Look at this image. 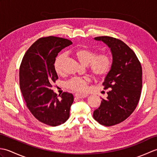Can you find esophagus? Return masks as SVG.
Returning <instances> with one entry per match:
<instances>
[{
    "label": "esophagus",
    "mask_w": 157,
    "mask_h": 157,
    "mask_svg": "<svg viewBox=\"0 0 157 157\" xmlns=\"http://www.w3.org/2000/svg\"><path fill=\"white\" fill-rule=\"evenodd\" d=\"M75 96L78 98H86L88 97V95L87 94H75Z\"/></svg>",
    "instance_id": "1"
}]
</instances>
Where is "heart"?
I'll return each instance as SVG.
<instances>
[{
  "instance_id": "b5f03b06",
  "label": "heart",
  "mask_w": 157,
  "mask_h": 157,
  "mask_svg": "<svg viewBox=\"0 0 157 157\" xmlns=\"http://www.w3.org/2000/svg\"><path fill=\"white\" fill-rule=\"evenodd\" d=\"M96 51L91 49L82 48L77 49L74 52V56L82 65L88 66L92 74L96 78H102L106 75L111 67V59L105 54L96 55ZM65 58V54L59 55L56 59L54 67L58 75L63 72V65ZM91 81L90 77L84 78H73L66 83V87L73 91L84 92L88 84Z\"/></svg>"
}]
</instances>
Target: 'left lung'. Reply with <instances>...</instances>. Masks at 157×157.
<instances>
[{
	"instance_id": "left-lung-1",
	"label": "left lung",
	"mask_w": 157,
	"mask_h": 157,
	"mask_svg": "<svg viewBox=\"0 0 157 157\" xmlns=\"http://www.w3.org/2000/svg\"><path fill=\"white\" fill-rule=\"evenodd\" d=\"M111 49V67L102 85L109 89L108 96L93 113L100 124L112 126L124 121L134 112L140 98L142 69L134 52L123 41L109 36H99Z\"/></svg>"
}]
</instances>
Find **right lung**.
Masks as SVG:
<instances>
[{"instance_id": "right-lung-1", "label": "right lung", "mask_w": 157, "mask_h": 157, "mask_svg": "<svg viewBox=\"0 0 157 157\" xmlns=\"http://www.w3.org/2000/svg\"><path fill=\"white\" fill-rule=\"evenodd\" d=\"M71 44L67 39L55 36L40 38L25 52L20 65L19 86L27 107L48 125H59L69 117L73 94L63 92L58 98L52 84L58 79L54 67L56 56Z\"/></svg>"}]
</instances>
